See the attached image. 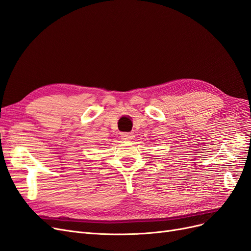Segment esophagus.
Segmentation results:
<instances>
[{"label":"esophagus","mask_w":251,"mask_h":251,"mask_svg":"<svg viewBox=\"0 0 251 251\" xmlns=\"http://www.w3.org/2000/svg\"><path fill=\"white\" fill-rule=\"evenodd\" d=\"M133 138H134V135L132 133L121 134V139H124V140H132Z\"/></svg>","instance_id":"obj_1"}]
</instances>
